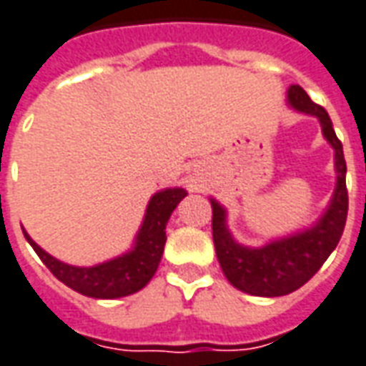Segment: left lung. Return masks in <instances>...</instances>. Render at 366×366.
Instances as JSON below:
<instances>
[{
  "mask_svg": "<svg viewBox=\"0 0 366 366\" xmlns=\"http://www.w3.org/2000/svg\"><path fill=\"white\" fill-rule=\"evenodd\" d=\"M290 104L295 110L317 116L323 128V136L335 149L337 187L333 201L329 204L323 219L302 234L284 238L264 248H244L237 244L224 227V211L219 203L212 204V240L217 248V258L224 276L232 286L250 295L278 297L287 295L302 287L305 282L317 274L329 254L335 250L341 240L347 211H349V193H347V163H345L341 139L335 136L327 110L315 104L302 86H290L287 92Z\"/></svg>",
  "mask_w": 366,
  "mask_h": 366,
  "instance_id": "8db88e82",
  "label": "left lung"
}]
</instances>
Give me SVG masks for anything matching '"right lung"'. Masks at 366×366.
I'll list each match as a JSON object with an SVG mask.
<instances>
[{
  "mask_svg": "<svg viewBox=\"0 0 366 366\" xmlns=\"http://www.w3.org/2000/svg\"><path fill=\"white\" fill-rule=\"evenodd\" d=\"M185 195L187 193L183 189H165L152 197L142 230L137 234L136 248L116 260L92 266V268H76V266L54 260L53 256H49L41 246L31 240L27 232L23 234L29 240V244L33 246V250L37 252L43 264L51 270V274L56 280H61L64 286L88 297H98V300L124 297V295L139 292L154 278L162 260L163 246L167 240L165 237L167 220L173 209Z\"/></svg>",
  "mask_w": 366,
  "mask_h": 366,
  "instance_id": "right-lung-1",
  "label": "right lung"
}]
</instances>
